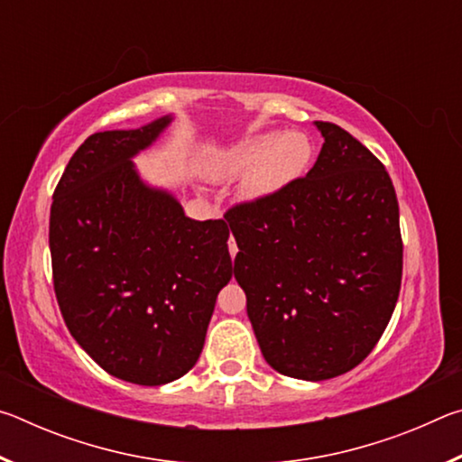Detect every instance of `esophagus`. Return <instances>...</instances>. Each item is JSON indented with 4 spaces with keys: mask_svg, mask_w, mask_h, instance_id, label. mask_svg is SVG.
<instances>
[{
    "mask_svg": "<svg viewBox=\"0 0 462 462\" xmlns=\"http://www.w3.org/2000/svg\"><path fill=\"white\" fill-rule=\"evenodd\" d=\"M228 248H230V254H232V256H236V253H238V246H236V240H234L232 236H230V240H228Z\"/></svg>",
    "mask_w": 462,
    "mask_h": 462,
    "instance_id": "esophagus-1",
    "label": "esophagus"
}]
</instances>
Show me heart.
<instances>
[{
  "label": "heart",
  "mask_w": 462,
  "mask_h": 462,
  "mask_svg": "<svg viewBox=\"0 0 462 462\" xmlns=\"http://www.w3.org/2000/svg\"><path fill=\"white\" fill-rule=\"evenodd\" d=\"M314 146L301 132H261L228 148L214 162V177L246 175L242 193L250 199H263L277 193L306 173Z\"/></svg>",
  "instance_id": "b5f03b06"
}]
</instances>
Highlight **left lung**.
<instances>
[{
	"label": "left lung",
	"instance_id": "1",
	"mask_svg": "<svg viewBox=\"0 0 462 462\" xmlns=\"http://www.w3.org/2000/svg\"><path fill=\"white\" fill-rule=\"evenodd\" d=\"M316 128L324 144L306 177L226 212L238 245L234 277L264 361L306 381L365 361L393 314L403 269L385 167L336 124Z\"/></svg>",
	"mask_w": 462,
	"mask_h": 462
}]
</instances>
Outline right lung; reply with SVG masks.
Segmentation results:
<instances>
[{"label":"right lung","instance_id":"1","mask_svg":"<svg viewBox=\"0 0 462 462\" xmlns=\"http://www.w3.org/2000/svg\"><path fill=\"white\" fill-rule=\"evenodd\" d=\"M171 120L91 134L51 206L52 281L69 332L101 369L148 387L198 363L232 279L228 224L187 217L132 162Z\"/></svg>","mask_w":462,"mask_h":462}]
</instances>
